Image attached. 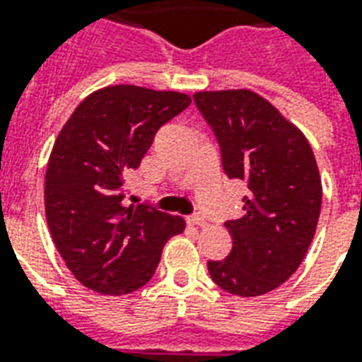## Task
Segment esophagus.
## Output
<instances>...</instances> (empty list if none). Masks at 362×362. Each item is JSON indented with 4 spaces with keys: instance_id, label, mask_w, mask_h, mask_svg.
<instances>
[{
    "instance_id": "obj_1",
    "label": "esophagus",
    "mask_w": 362,
    "mask_h": 362,
    "mask_svg": "<svg viewBox=\"0 0 362 362\" xmlns=\"http://www.w3.org/2000/svg\"><path fill=\"white\" fill-rule=\"evenodd\" d=\"M186 221H188V223H192V225H197V227H204L205 225V219L202 217V215H197V213H194V215L186 217Z\"/></svg>"
}]
</instances>
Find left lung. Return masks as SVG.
<instances>
[{
  "mask_svg": "<svg viewBox=\"0 0 362 362\" xmlns=\"http://www.w3.org/2000/svg\"><path fill=\"white\" fill-rule=\"evenodd\" d=\"M194 103L219 143L225 174L248 186L243 215L225 221L233 250L207 269L230 295H266L298 269L316 233V158L306 137L252 90L196 93Z\"/></svg>",
  "mask_w": 362,
  "mask_h": 362,
  "instance_id": "1",
  "label": "left lung"
}]
</instances>
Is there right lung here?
Instances as JSON below:
<instances>
[{
    "mask_svg": "<svg viewBox=\"0 0 362 362\" xmlns=\"http://www.w3.org/2000/svg\"><path fill=\"white\" fill-rule=\"evenodd\" d=\"M188 95L114 85L83 100L54 143L44 205L52 240L75 279L103 295H127L153 277L165 243L184 221L151 205H126L124 184Z\"/></svg>",
    "mask_w": 362,
    "mask_h": 362,
    "instance_id": "obj_1",
    "label": "right lung"
}]
</instances>
